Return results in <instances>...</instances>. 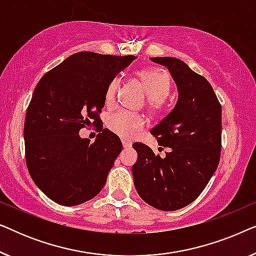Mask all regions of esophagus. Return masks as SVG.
Returning <instances> with one entry per match:
<instances>
[{"label":"esophagus","instance_id":"1","mask_svg":"<svg viewBox=\"0 0 256 256\" xmlns=\"http://www.w3.org/2000/svg\"><path fill=\"white\" fill-rule=\"evenodd\" d=\"M122 146H124V149H128V148H132V143L127 141V140H122Z\"/></svg>","mask_w":256,"mask_h":256}]
</instances>
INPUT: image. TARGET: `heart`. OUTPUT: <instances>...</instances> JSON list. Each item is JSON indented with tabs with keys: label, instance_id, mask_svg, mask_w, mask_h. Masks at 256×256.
I'll list each match as a JSON object with an SVG mask.
<instances>
[{
	"label": "heart",
	"instance_id": "obj_1",
	"mask_svg": "<svg viewBox=\"0 0 256 256\" xmlns=\"http://www.w3.org/2000/svg\"><path fill=\"white\" fill-rule=\"evenodd\" d=\"M135 76L141 82L143 88L148 96V106L150 110H160L164 104V98L170 92L171 82L169 74L162 68H152L140 70L135 73ZM118 86H120V80L118 78L112 79L107 85L106 92H104V102L108 106L114 104ZM106 124L108 129L114 134L124 138H130L143 128L144 120L138 114L120 110L118 113L110 115Z\"/></svg>",
	"mask_w": 256,
	"mask_h": 256
}]
</instances>
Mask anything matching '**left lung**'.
Masks as SVG:
<instances>
[{
	"label": "left lung",
	"instance_id": "8db88e82",
	"mask_svg": "<svg viewBox=\"0 0 256 256\" xmlns=\"http://www.w3.org/2000/svg\"><path fill=\"white\" fill-rule=\"evenodd\" d=\"M150 60L169 70L177 85L174 110L152 129L166 156L134 143L132 177L140 197L160 211H176L202 194L218 168L222 152V106L211 84L180 59Z\"/></svg>",
	"mask_w": 256,
	"mask_h": 256
}]
</instances>
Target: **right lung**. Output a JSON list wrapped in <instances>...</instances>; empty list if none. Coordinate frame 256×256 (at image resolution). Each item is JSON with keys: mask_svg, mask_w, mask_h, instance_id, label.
Listing matches in <instances>:
<instances>
[{"mask_svg": "<svg viewBox=\"0 0 256 256\" xmlns=\"http://www.w3.org/2000/svg\"><path fill=\"white\" fill-rule=\"evenodd\" d=\"M134 59L78 52L37 84L24 121L26 166L38 188L57 204H82L106 184L122 150L120 138L101 127L90 143L79 130L92 121L101 124L107 85Z\"/></svg>", "mask_w": 256, "mask_h": 256, "instance_id": "1", "label": "right lung"}]
</instances>
